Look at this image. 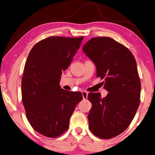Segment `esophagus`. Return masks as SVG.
I'll list each match as a JSON object with an SVG mask.
<instances>
[{
  "label": "esophagus",
  "instance_id": "esophagus-1",
  "mask_svg": "<svg viewBox=\"0 0 155 155\" xmlns=\"http://www.w3.org/2000/svg\"><path fill=\"white\" fill-rule=\"evenodd\" d=\"M82 96H83V100H87V96H88V92L85 91H82Z\"/></svg>",
  "mask_w": 155,
  "mask_h": 155
}]
</instances>
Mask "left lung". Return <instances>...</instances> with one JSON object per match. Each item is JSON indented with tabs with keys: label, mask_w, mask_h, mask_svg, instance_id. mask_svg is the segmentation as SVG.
<instances>
[{
	"label": "left lung",
	"mask_w": 155,
	"mask_h": 155,
	"mask_svg": "<svg viewBox=\"0 0 155 155\" xmlns=\"http://www.w3.org/2000/svg\"><path fill=\"white\" fill-rule=\"evenodd\" d=\"M96 67L97 77L104 79L105 98L89 93L92 107L89 128L97 137L111 139L127 129L140 105L141 82L134 56L124 45L108 37L89 40L83 47Z\"/></svg>",
	"instance_id": "obj_1"
}]
</instances>
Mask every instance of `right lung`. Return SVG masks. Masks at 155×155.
Returning a JSON list of instances; mask_svg holds the SVG:
<instances>
[{"instance_id": "obj_1", "label": "right lung", "mask_w": 155, "mask_h": 155, "mask_svg": "<svg viewBox=\"0 0 155 155\" xmlns=\"http://www.w3.org/2000/svg\"><path fill=\"white\" fill-rule=\"evenodd\" d=\"M83 37L52 36L33 47L22 78V98L26 115L37 132L54 138L69 127L70 118L83 99L80 91L63 90L59 85L80 47Z\"/></svg>"}]
</instances>
